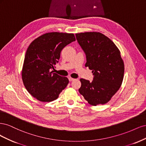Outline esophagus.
Wrapping results in <instances>:
<instances>
[{
	"label": "esophagus",
	"mask_w": 146,
	"mask_h": 146,
	"mask_svg": "<svg viewBox=\"0 0 146 146\" xmlns=\"http://www.w3.org/2000/svg\"><path fill=\"white\" fill-rule=\"evenodd\" d=\"M76 80V79H75V78H72V77H69V80L70 82L74 81V80Z\"/></svg>",
	"instance_id": "obj_1"
}]
</instances>
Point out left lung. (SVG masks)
<instances>
[{"instance_id": "obj_1", "label": "left lung", "mask_w": 146, "mask_h": 146, "mask_svg": "<svg viewBox=\"0 0 146 146\" xmlns=\"http://www.w3.org/2000/svg\"><path fill=\"white\" fill-rule=\"evenodd\" d=\"M85 52L86 67L92 70L93 80L81 78L79 92L91 105L105 104L120 88L124 74V64L114 43L99 32L76 34Z\"/></svg>"}]
</instances>
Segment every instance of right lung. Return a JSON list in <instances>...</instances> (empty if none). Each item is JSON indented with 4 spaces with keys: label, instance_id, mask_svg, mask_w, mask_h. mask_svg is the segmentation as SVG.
<instances>
[{
    "label": "right lung",
    "instance_id": "right-lung-1",
    "mask_svg": "<svg viewBox=\"0 0 146 146\" xmlns=\"http://www.w3.org/2000/svg\"><path fill=\"white\" fill-rule=\"evenodd\" d=\"M76 41L73 33L51 32L39 36L26 51L22 78L26 90L41 102H51L58 98L69 80L54 73L63 48Z\"/></svg>",
    "mask_w": 146,
    "mask_h": 146
}]
</instances>
